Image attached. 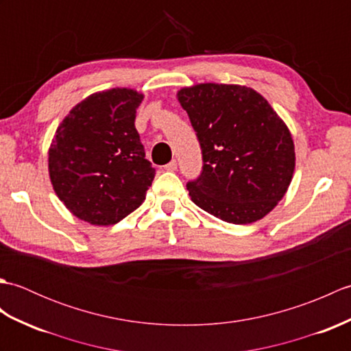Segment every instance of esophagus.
<instances>
[{
	"label": "esophagus",
	"instance_id": "obj_1",
	"mask_svg": "<svg viewBox=\"0 0 351 351\" xmlns=\"http://www.w3.org/2000/svg\"><path fill=\"white\" fill-rule=\"evenodd\" d=\"M164 169L169 170V171H175V170L178 169V162H176V160H171L169 164H166V166H164Z\"/></svg>",
	"mask_w": 351,
	"mask_h": 351
}]
</instances>
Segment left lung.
Segmentation results:
<instances>
[{"label":"left lung","instance_id":"1","mask_svg":"<svg viewBox=\"0 0 351 351\" xmlns=\"http://www.w3.org/2000/svg\"><path fill=\"white\" fill-rule=\"evenodd\" d=\"M202 149L191 200L214 217L247 225L270 213L293 180V137L264 96L237 84H197L178 92Z\"/></svg>","mask_w":351,"mask_h":351}]
</instances>
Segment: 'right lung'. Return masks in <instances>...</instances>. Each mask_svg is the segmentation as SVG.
Returning <instances> with one entry per match:
<instances>
[{
    "label": "right lung",
    "instance_id": "right-lung-1",
    "mask_svg": "<svg viewBox=\"0 0 351 351\" xmlns=\"http://www.w3.org/2000/svg\"><path fill=\"white\" fill-rule=\"evenodd\" d=\"M143 95L131 88L93 93L73 107L48 154L56 195L78 219L108 226L143 204L155 169L136 130Z\"/></svg>",
    "mask_w": 351,
    "mask_h": 351
}]
</instances>
